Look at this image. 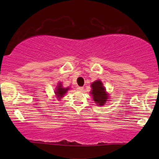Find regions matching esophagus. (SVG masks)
Returning <instances> with one entry per match:
<instances>
[{
  "mask_svg": "<svg viewBox=\"0 0 159 159\" xmlns=\"http://www.w3.org/2000/svg\"><path fill=\"white\" fill-rule=\"evenodd\" d=\"M83 90H84L83 87H77V90H78V91H82Z\"/></svg>",
  "mask_w": 159,
  "mask_h": 159,
  "instance_id": "obj_1",
  "label": "esophagus"
}]
</instances>
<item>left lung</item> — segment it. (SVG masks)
<instances>
[{"label":"left lung","instance_id":"8db88e82","mask_svg":"<svg viewBox=\"0 0 159 159\" xmlns=\"http://www.w3.org/2000/svg\"><path fill=\"white\" fill-rule=\"evenodd\" d=\"M91 87H92V90H91L90 94L92 95L95 103L98 106H102L107 102L109 98V95L106 92L103 84L101 81L97 80L93 82Z\"/></svg>","mask_w":159,"mask_h":159}]
</instances>
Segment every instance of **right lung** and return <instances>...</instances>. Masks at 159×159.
<instances>
[{
    "mask_svg": "<svg viewBox=\"0 0 159 159\" xmlns=\"http://www.w3.org/2000/svg\"><path fill=\"white\" fill-rule=\"evenodd\" d=\"M69 87H66V88H64L63 87V85H62L61 82L58 83V85L57 86V88L55 90V94H56V97H57L58 98H61L63 97V96L66 94V93L69 90ZM60 100V99H59Z\"/></svg>",
    "mask_w": 159,
    "mask_h": 159,
    "instance_id": "right-lung-1",
    "label": "right lung"
}]
</instances>
